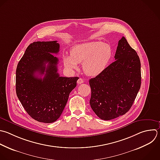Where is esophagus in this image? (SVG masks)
<instances>
[{
	"mask_svg": "<svg viewBox=\"0 0 160 160\" xmlns=\"http://www.w3.org/2000/svg\"><path fill=\"white\" fill-rule=\"evenodd\" d=\"M77 82H78V84H80L83 83V82H84V81H83V79H81V78H79Z\"/></svg>",
	"mask_w": 160,
	"mask_h": 160,
	"instance_id": "obj_1",
	"label": "esophagus"
}]
</instances>
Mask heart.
<instances>
[{"instance_id": "b5f03b06", "label": "heart", "mask_w": 160, "mask_h": 160, "mask_svg": "<svg viewBox=\"0 0 160 160\" xmlns=\"http://www.w3.org/2000/svg\"><path fill=\"white\" fill-rule=\"evenodd\" d=\"M112 56V49L106 43L88 42L74 46L71 55L64 57V65L69 69H76L78 63L82 62L84 73L95 76L108 67Z\"/></svg>"}]
</instances>
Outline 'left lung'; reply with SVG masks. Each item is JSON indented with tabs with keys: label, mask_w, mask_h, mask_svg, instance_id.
<instances>
[{
	"label": "left lung",
	"mask_w": 160,
	"mask_h": 160,
	"mask_svg": "<svg viewBox=\"0 0 160 160\" xmlns=\"http://www.w3.org/2000/svg\"><path fill=\"white\" fill-rule=\"evenodd\" d=\"M115 61L89 80L91 107L101 119L111 120L126 114L141 87V62L124 37L118 42Z\"/></svg>",
	"instance_id": "obj_1"
}]
</instances>
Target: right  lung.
Segmentation results:
<instances>
[{"mask_svg": "<svg viewBox=\"0 0 160 160\" xmlns=\"http://www.w3.org/2000/svg\"><path fill=\"white\" fill-rule=\"evenodd\" d=\"M58 41L34 42L26 49L16 69L17 96L34 119L51 123L61 115L78 77H61L58 72Z\"/></svg>", "mask_w": 160, "mask_h": 160, "instance_id": "1", "label": "right lung"}]
</instances>
